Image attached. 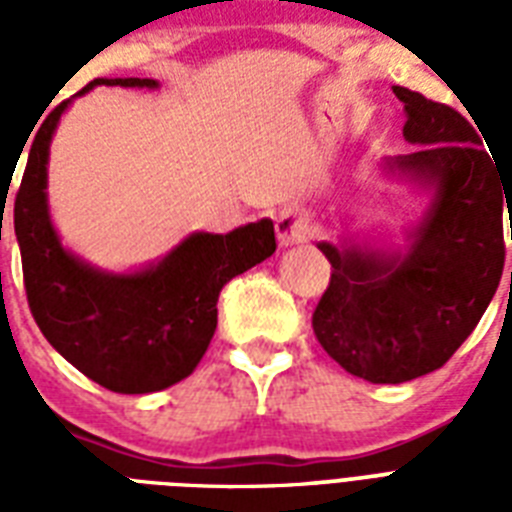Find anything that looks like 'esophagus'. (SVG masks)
I'll return each mask as SVG.
<instances>
[{"instance_id":"esophagus-1","label":"esophagus","mask_w":512,"mask_h":512,"mask_svg":"<svg viewBox=\"0 0 512 512\" xmlns=\"http://www.w3.org/2000/svg\"><path fill=\"white\" fill-rule=\"evenodd\" d=\"M276 236H279L284 247H289V244L308 239L311 236V225H308V220L297 209H281L279 217H276Z\"/></svg>"}]
</instances>
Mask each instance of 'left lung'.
<instances>
[{"label":"left lung","instance_id":"obj_1","mask_svg":"<svg viewBox=\"0 0 512 512\" xmlns=\"http://www.w3.org/2000/svg\"><path fill=\"white\" fill-rule=\"evenodd\" d=\"M393 92L406 111L404 138L420 148L390 167L433 185L436 199L404 257L319 244L332 276L313 311L321 348L374 385L436 372L476 329L500 287L502 209L512 193V175L481 146L478 124L420 92Z\"/></svg>","mask_w":512,"mask_h":512}]
</instances>
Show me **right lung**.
<instances>
[{
  "mask_svg": "<svg viewBox=\"0 0 512 512\" xmlns=\"http://www.w3.org/2000/svg\"><path fill=\"white\" fill-rule=\"evenodd\" d=\"M156 87L154 79H95ZM79 92V95H82ZM68 100L52 108L15 193V236L36 327L82 374L114 393H154L196 369L217 327L220 289L276 252L271 220L217 236L193 233L148 271L114 276L60 247L47 215V154Z\"/></svg>",
  "mask_w": 512,
  "mask_h": 512,
  "instance_id": "add662e5",
  "label": "right lung"
}]
</instances>
